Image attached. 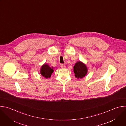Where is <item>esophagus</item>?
<instances>
[{"instance_id": "obj_1", "label": "esophagus", "mask_w": 126, "mask_h": 126, "mask_svg": "<svg viewBox=\"0 0 126 126\" xmlns=\"http://www.w3.org/2000/svg\"><path fill=\"white\" fill-rule=\"evenodd\" d=\"M61 68H65V65L64 64H61Z\"/></svg>"}]
</instances>
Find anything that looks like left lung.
<instances>
[{"mask_svg": "<svg viewBox=\"0 0 126 126\" xmlns=\"http://www.w3.org/2000/svg\"><path fill=\"white\" fill-rule=\"evenodd\" d=\"M88 72L86 66L80 61L77 62L74 66L75 76L77 78H82L87 74Z\"/></svg>", "mask_w": 126, "mask_h": 126, "instance_id": "left-lung-1", "label": "left lung"}]
</instances>
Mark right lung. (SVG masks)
<instances>
[{"label":"right lung","mask_w":126,"mask_h":126,"mask_svg":"<svg viewBox=\"0 0 126 126\" xmlns=\"http://www.w3.org/2000/svg\"><path fill=\"white\" fill-rule=\"evenodd\" d=\"M53 72V67H50L47 64H44L43 66H42L40 69V74L47 79L50 78Z\"/></svg>","instance_id":"obj_1"}]
</instances>
